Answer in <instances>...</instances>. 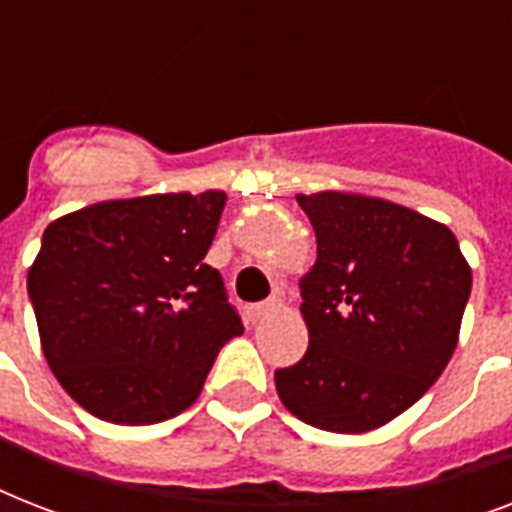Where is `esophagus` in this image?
<instances>
[{
	"label": "esophagus",
	"mask_w": 512,
	"mask_h": 512,
	"mask_svg": "<svg viewBox=\"0 0 512 512\" xmlns=\"http://www.w3.org/2000/svg\"><path fill=\"white\" fill-rule=\"evenodd\" d=\"M279 308H281L279 297H271V300H265V303L252 305V308H249V316H252L255 321H260L265 319V316H271L273 311H279Z\"/></svg>",
	"instance_id": "34e87169"
}]
</instances>
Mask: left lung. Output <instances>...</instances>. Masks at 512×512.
<instances>
[{"label": "left lung", "mask_w": 512, "mask_h": 512, "mask_svg": "<svg viewBox=\"0 0 512 512\" xmlns=\"http://www.w3.org/2000/svg\"><path fill=\"white\" fill-rule=\"evenodd\" d=\"M316 231L300 279L308 350L276 369L281 404L329 433H369L420 401L460 340L473 273L454 233L396 201L297 193Z\"/></svg>", "instance_id": "left-lung-1"}]
</instances>
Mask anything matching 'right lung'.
<instances>
[{
	"mask_svg": "<svg viewBox=\"0 0 512 512\" xmlns=\"http://www.w3.org/2000/svg\"><path fill=\"white\" fill-rule=\"evenodd\" d=\"M225 193L98 201L52 220L28 268L47 366L76 404L154 425L199 398L217 353L244 332L204 263Z\"/></svg>",
	"mask_w": 512,
	"mask_h": 512,
	"instance_id": "add662e5",
	"label": "right lung"
}]
</instances>
